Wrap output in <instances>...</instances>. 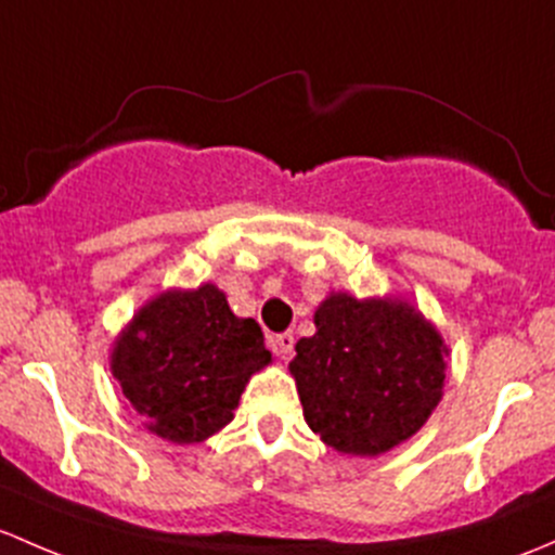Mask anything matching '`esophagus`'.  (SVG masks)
Instances as JSON below:
<instances>
[{"label": "esophagus", "instance_id": "obj_1", "mask_svg": "<svg viewBox=\"0 0 555 555\" xmlns=\"http://www.w3.org/2000/svg\"><path fill=\"white\" fill-rule=\"evenodd\" d=\"M272 352L278 358H288L294 352V334L291 331H283V334L272 336Z\"/></svg>", "mask_w": 555, "mask_h": 555}]
</instances>
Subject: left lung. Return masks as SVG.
I'll return each mask as SVG.
<instances>
[{
    "instance_id": "left-lung-1",
    "label": "left lung",
    "mask_w": 555,
    "mask_h": 555,
    "mask_svg": "<svg viewBox=\"0 0 555 555\" xmlns=\"http://www.w3.org/2000/svg\"><path fill=\"white\" fill-rule=\"evenodd\" d=\"M288 363L305 420L339 454L379 456L422 430L447 387L441 331L403 296L331 291Z\"/></svg>"
}]
</instances>
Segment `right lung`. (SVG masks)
<instances>
[{
	"label": "right lung",
	"mask_w": 555,
	"mask_h": 555,
	"mask_svg": "<svg viewBox=\"0 0 555 555\" xmlns=\"http://www.w3.org/2000/svg\"><path fill=\"white\" fill-rule=\"evenodd\" d=\"M270 363L259 323L237 318L216 283L159 291L108 352V369L146 430L179 447L224 430L250 376Z\"/></svg>",
	"instance_id": "right-lung-1"
}]
</instances>
